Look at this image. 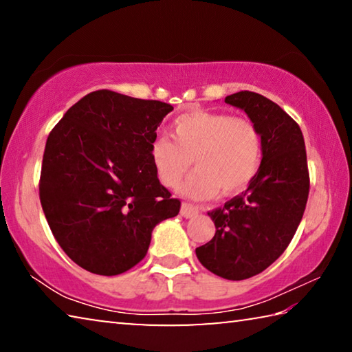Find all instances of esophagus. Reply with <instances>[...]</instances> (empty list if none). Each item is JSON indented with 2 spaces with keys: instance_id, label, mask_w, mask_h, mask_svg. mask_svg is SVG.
Returning <instances> with one entry per match:
<instances>
[{
  "instance_id": "1",
  "label": "esophagus",
  "mask_w": 352,
  "mask_h": 352,
  "mask_svg": "<svg viewBox=\"0 0 352 352\" xmlns=\"http://www.w3.org/2000/svg\"><path fill=\"white\" fill-rule=\"evenodd\" d=\"M199 206H194V205H190V204H183L182 205V210H180V214L183 217H186V219H190V217H195L199 214Z\"/></svg>"
}]
</instances>
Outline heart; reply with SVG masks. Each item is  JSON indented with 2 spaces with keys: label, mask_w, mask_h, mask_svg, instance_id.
Segmentation results:
<instances>
[{
  "label": "heart",
  "mask_w": 352,
  "mask_h": 352,
  "mask_svg": "<svg viewBox=\"0 0 352 352\" xmlns=\"http://www.w3.org/2000/svg\"><path fill=\"white\" fill-rule=\"evenodd\" d=\"M172 140L158 136L148 155L155 175L166 188H175L194 166L197 172L178 192L194 200L220 192L236 194L258 174L262 135L253 121L230 113L195 110L178 116L170 126Z\"/></svg>",
  "instance_id": "obj_1"
}]
</instances>
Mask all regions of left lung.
<instances>
[{"label": "left lung", "mask_w": 352, "mask_h": 352, "mask_svg": "<svg viewBox=\"0 0 352 352\" xmlns=\"http://www.w3.org/2000/svg\"><path fill=\"white\" fill-rule=\"evenodd\" d=\"M225 102L261 130L262 160L245 192L208 212L216 234L195 254L214 275L241 281L264 272L287 248L306 210L309 170L301 129L281 107L253 91L230 94Z\"/></svg>", "instance_id": "obj_1"}]
</instances>
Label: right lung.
Returning <instances> with one entry per match:
<instances>
[{
  "label": "right lung",
  "mask_w": 352,
  "mask_h": 352,
  "mask_svg": "<svg viewBox=\"0 0 352 352\" xmlns=\"http://www.w3.org/2000/svg\"><path fill=\"white\" fill-rule=\"evenodd\" d=\"M170 104L110 90L88 93L47 136L40 201L47 225L77 265L102 276L144 258L152 231L175 217L148 147Z\"/></svg>",
  "instance_id": "add662e5"
}]
</instances>
